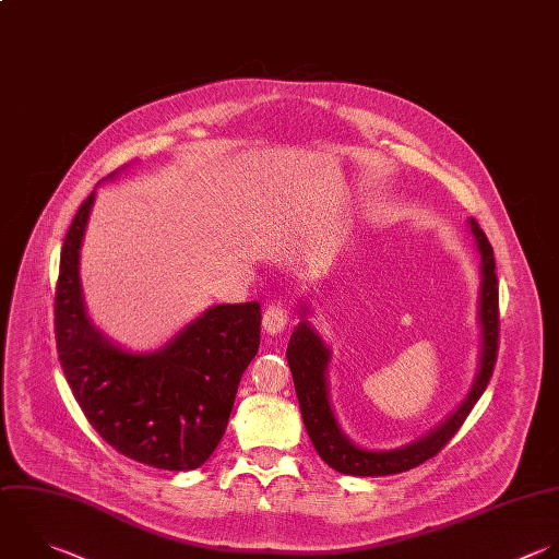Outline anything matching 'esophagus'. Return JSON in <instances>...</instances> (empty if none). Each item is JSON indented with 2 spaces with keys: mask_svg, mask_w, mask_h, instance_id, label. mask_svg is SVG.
I'll return each instance as SVG.
<instances>
[{
  "mask_svg": "<svg viewBox=\"0 0 559 559\" xmlns=\"http://www.w3.org/2000/svg\"><path fill=\"white\" fill-rule=\"evenodd\" d=\"M288 321V310L282 304H273L266 308L264 319H262V328L266 334H280L286 328Z\"/></svg>",
  "mask_w": 559,
  "mask_h": 559,
  "instance_id": "obj_1",
  "label": "esophagus"
}]
</instances>
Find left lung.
I'll use <instances>...</instances> for the list:
<instances>
[{
    "mask_svg": "<svg viewBox=\"0 0 559 559\" xmlns=\"http://www.w3.org/2000/svg\"><path fill=\"white\" fill-rule=\"evenodd\" d=\"M469 229L480 253V293H478V321H480V358L478 371L472 382L469 393L459 404V408L437 428H432L421 439L395 448V450H367L352 443L341 430L328 393V362L332 358L328 345L321 341L317 330L308 323V306L301 308L304 321L295 328L286 358L293 371V382L304 417L308 437L319 452V456L341 474L352 476H386L400 474L435 456L461 428L478 397L483 395L498 352V280L493 251L474 218H469Z\"/></svg>",
    "mask_w": 559,
    "mask_h": 559,
    "instance_id": "obj_1",
    "label": "left lung"
}]
</instances>
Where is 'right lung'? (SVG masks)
<instances>
[{
	"label": "right lung",
	"mask_w": 559,
	"mask_h": 559,
	"mask_svg": "<svg viewBox=\"0 0 559 559\" xmlns=\"http://www.w3.org/2000/svg\"><path fill=\"white\" fill-rule=\"evenodd\" d=\"M96 192L61 251L55 332L63 373L98 435L159 469L201 467L225 435L240 378L260 347V304L207 308L157 352H127L90 319L79 262Z\"/></svg>",
	"instance_id": "obj_1"
}]
</instances>
